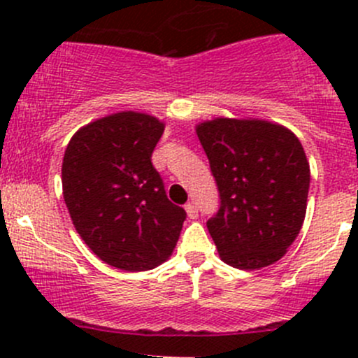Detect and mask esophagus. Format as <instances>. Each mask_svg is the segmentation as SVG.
Masks as SVG:
<instances>
[{"label": "esophagus", "mask_w": 358, "mask_h": 358, "mask_svg": "<svg viewBox=\"0 0 358 358\" xmlns=\"http://www.w3.org/2000/svg\"><path fill=\"white\" fill-rule=\"evenodd\" d=\"M185 211H187V215H189V218H197V208H196V204H194V202H187L185 204Z\"/></svg>", "instance_id": "esophagus-1"}]
</instances>
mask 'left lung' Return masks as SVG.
I'll list each match as a JSON object with an SVG mask.
<instances>
[{"instance_id":"obj_1","label":"left lung","mask_w":358,"mask_h":358,"mask_svg":"<svg viewBox=\"0 0 358 358\" xmlns=\"http://www.w3.org/2000/svg\"><path fill=\"white\" fill-rule=\"evenodd\" d=\"M220 192L208 220L227 265L258 270L279 262L301 230L310 164L291 129L263 119L216 117L196 126Z\"/></svg>"}]
</instances>
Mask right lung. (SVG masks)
Here are the masks:
<instances>
[{
	"mask_svg": "<svg viewBox=\"0 0 358 358\" xmlns=\"http://www.w3.org/2000/svg\"><path fill=\"white\" fill-rule=\"evenodd\" d=\"M162 131L154 115L115 112L78 129L64 154V201L76 230L102 262L126 272L164 263L185 222L150 161Z\"/></svg>",
	"mask_w": 358,
	"mask_h": 358,
	"instance_id": "1",
	"label": "right lung"
}]
</instances>
